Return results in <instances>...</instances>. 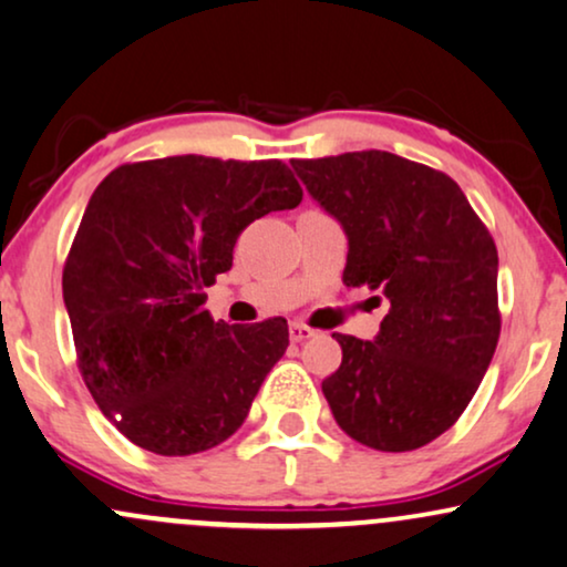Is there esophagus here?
<instances>
[{
    "label": "esophagus",
    "instance_id": "1",
    "mask_svg": "<svg viewBox=\"0 0 567 567\" xmlns=\"http://www.w3.org/2000/svg\"><path fill=\"white\" fill-rule=\"evenodd\" d=\"M289 337H291V341H307V339L316 337V328H310L305 323H291L289 326Z\"/></svg>",
    "mask_w": 567,
    "mask_h": 567
}]
</instances>
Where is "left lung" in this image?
<instances>
[{
  "label": "left lung",
  "mask_w": 567,
  "mask_h": 567,
  "mask_svg": "<svg viewBox=\"0 0 567 567\" xmlns=\"http://www.w3.org/2000/svg\"><path fill=\"white\" fill-rule=\"evenodd\" d=\"M291 167L347 230L344 284L389 299L373 341L333 333V417L370 450L425 446L457 423L497 349V244L463 188L429 165L368 150Z\"/></svg>",
  "instance_id": "8db88e82"
}]
</instances>
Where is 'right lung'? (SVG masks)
<instances>
[{"mask_svg": "<svg viewBox=\"0 0 567 567\" xmlns=\"http://www.w3.org/2000/svg\"><path fill=\"white\" fill-rule=\"evenodd\" d=\"M299 202L281 159L202 155L125 163L91 194L62 297L83 383L128 442L186 457L241 429L289 326L215 323L205 289L251 220Z\"/></svg>", "mask_w": 567, "mask_h": 567, "instance_id": "add662e5", "label": "right lung"}]
</instances>
